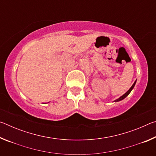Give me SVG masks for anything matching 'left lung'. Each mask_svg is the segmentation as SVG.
<instances>
[{
	"instance_id": "8db88e82",
	"label": "left lung",
	"mask_w": 156,
	"mask_h": 156,
	"mask_svg": "<svg viewBox=\"0 0 156 156\" xmlns=\"http://www.w3.org/2000/svg\"><path fill=\"white\" fill-rule=\"evenodd\" d=\"M136 80L135 82H134V83H133V85H132V86L131 87V88H130V89H129V90H128L127 91H126V93H125V94H124V95H122V96H121V97H120V98H118L117 100H114V102H118V101H120V100H123L124 98H126V96H128V95H129V94H130V92L131 91V90H132V89H133V87H134V86H135V84H136Z\"/></svg>"
}]
</instances>
